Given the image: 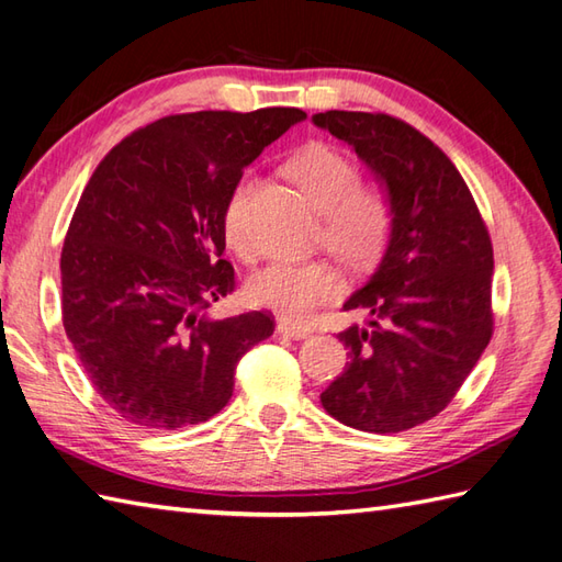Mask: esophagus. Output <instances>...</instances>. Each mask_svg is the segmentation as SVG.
Wrapping results in <instances>:
<instances>
[{
	"label": "esophagus",
	"mask_w": 562,
	"mask_h": 562,
	"mask_svg": "<svg viewBox=\"0 0 562 562\" xmlns=\"http://www.w3.org/2000/svg\"><path fill=\"white\" fill-rule=\"evenodd\" d=\"M278 333H282V336H288V338H294V340H302V338L312 336V328H308V326H294V324H290V321H280Z\"/></svg>",
	"instance_id": "1"
}]
</instances>
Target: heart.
I'll return each instance as SVG.
<instances>
[{"instance_id": "1", "label": "heart", "mask_w": 562, "mask_h": 562, "mask_svg": "<svg viewBox=\"0 0 562 562\" xmlns=\"http://www.w3.org/2000/svg\"><path fill=\"white\" fill-rule=\"evenodd\" d=\"M288 176L304 190L308 202L324 214L321 241L350 266H367L384 250L393 232V200L384 188L362 183V171L355 159L326 142H308L296 149ZM254 176L246 173L234 183L224 202L222 229L226 246L238 258L256 256V244L248 232V198ZM340 290L336 270L321 260L274 262L248 282L254 304L270 308L288 321H306L321 304L330 302Z\"/></svg>"}]
</instances>
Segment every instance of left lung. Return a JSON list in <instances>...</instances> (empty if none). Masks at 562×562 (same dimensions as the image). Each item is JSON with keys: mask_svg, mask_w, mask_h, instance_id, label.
I'll return each mask as SVG.
<instances>
[{"mask_svg": "<svg viewBox=\"0 0 562 562\" xmlns=\"http://www.w3.org/2000/svg\"><path fill=\"white\" fill-rule=\"evenodd\" d=\"M314 123L348 142L396 212L376 272L342 306L372 321L338 333L350 362L321 403L362 432H403L447 408L493 338L491 234L457 166L420 130L360 111Z\"/></svg>", "mask_w": 562, "mask_h": 562, "instance_id": "obj_1", "label": "left lung"}]
</instances>
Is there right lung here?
I'll list each match as a JSON object with an SVG mask.
<instances>
[{
    "label": "right lung",
    "mask_w": 562,
    "mask_h": 562,
    "mask_svg": "<svg viewBox=\"0 0 562 562\" xmlns=\"http://www.w3.org/2000/svg\"><path fill=\"white\" fill-rule=\"evenodd\" d=\"M300 109L166 115L105 154L71 214L63 326L91 386L145 429L217 415L268 312L212 318L236 288L222 212L246 166L304 121Z\"/></svg>",
    "instance_id": "1"
}]
</instances>
